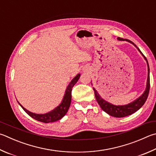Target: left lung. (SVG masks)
I'll list each match as a JSON object with an SVG mask.
<instances>
[{
    "mask_svg": "<svg viewBox=\"0 0 156 156\" xmlns=\"http://www.w3.org/2000/svg\"><path fill=\"white\" fill-rule=\"evenodd\" d=\"M117 39L119 41H126L127 42H129V43L134 45V46L138 49V50L139 51V52L142 55L143 58H145V60L146 61L147 64V69H148L147 85H146V89L145 90V91L143 92V94L141 95L140 97H138L137 99H136L135 100L129 103L128 104H126V105L117 106L108 102V101L104 100V99L101 97L100 95L99 94L98 92L97 91V90H96L94 87H93V89L94 90V93H95L96 100H97L98 104L101 107V108L102 109L104 112H106L107 114H108L110 116H112V117H115L121 118V117H127V116L133 114V113L136 112L137 110H139L140 108L144 105V104L145 103V101L147 100V97H148L149 92L150 77H149V67L148 61H147L145 56L143 55V54L141 52L140 49L138 48L136 46L132 41L128 40V39H123L120 37H118Z\"/></svg>",
    "mask_w": 156,
    "mask_h": 156,
    "instance_id": "obj_1",
    "label": "left lung"
}]
</instances>
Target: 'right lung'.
<instances>
[{
	"instance_id": "1",
	"label": "right lung",
	"mask_w": 156,
	"mask_h": 156,
	"mask_svg": "<svg viewBox=\"0 0 156 156\" xmlns=\"http://www.w3.org/2000/svg\"><path fill=\"white\" fill-rule=\"evenodd\" d=\"M80 77V73H78V74L71 80L69 84H68V86L66 88L63 98V100H62L61 104H59L58 106H56L55 109H53L52 110H51V111L48 112L44 113V114H37V113H34L27 110L18 102H18L20 104V106L22 108V109H23L30 117L33 118L34 119H35L37 121L48 123L55 122V121L60 120L61 119L63 118L64 116L66 115V113L68 111L69 108L71 104V100H72V88L75 85V84L77 83Z\"/></svg>"
}]
</instances>
